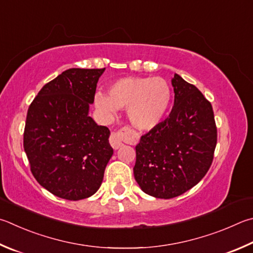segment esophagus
I'll use <instances>...</instances> for the list:
<instances>
[{
	"label": "esophagus",
	"mask_w": 253,
	"mask_h": 253,
	"mask_svg": "<svg viewBox=\"0 0 253 253\" xmlns=\"http://www.w3.org/2000/svg\"><path fill=\"white\" fill-rule=\"evenodd\" d=\"M121 136H122V131H114L112 132L111 137H109V142H111V145L114 149H118L123 146Z\"/></svg>",
	"instance_id": "34e87169"
}]
</instances>
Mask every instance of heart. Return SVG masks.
Instances as JSON below:
<instances>
[{"instance_id":"heart-1","label":"heart","mask_w":253,"mask_h":253,"mask_svg":"<svg viewBox=\"0 0 253 253\" xmlns=\"http://www.w3.org/2000/svg\"><path fill=\"white\" fill-rule=\"evenodd\" d=\"M171 100L168 83L160 77H124L108 87L107 95L98 93L95 105L107 119H114L116 109H126L131 125L150 130L163 121Z\"/></svg>"}]
</instances>
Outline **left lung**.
Listing matches in <instances>:
<instances>
[{
  "instance_id": "8db88e82",
  "label": "left lung",
  "mask_w": 253,
  "mask_h": 253,
  "mask_svg": "<svg viewBox=\"0 0 253 253\" xmlns=\"http://www.w3.org/2000/svg\"><path fill=\"white\" fill-rule=\"evenodd\" d=\"M171 84V113L141 136L134 167L141 190L162 199L174 198L196 186L209 170L217 145V127L209 100L178 74Z\"/></svg>"
}]
</instances>
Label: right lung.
Masks as SVG:
<instances>
[{"label": "right lung", "mask_w": 253, "mask_h": 253, "mask_svg": "<svg viewBox=\"0 0 253 253\" xmlns=\"http://www.w3.org/2000/svg\"><path fill=\"white\" fill-rule=\"evenodd\" d=\"M105 68H70L39 91L27 111L23 146L31 171L50 194L67 200L93 196L114 150L106 126L88 116Z\"/></svg>", "instance_id": "right-lung-1"}]
</instances>
